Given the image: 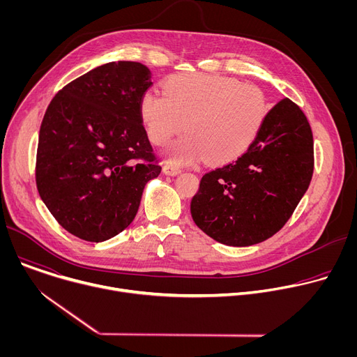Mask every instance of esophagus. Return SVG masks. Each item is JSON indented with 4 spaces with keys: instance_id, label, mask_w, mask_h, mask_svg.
<instances>
[{
    "instance_id": "obj_1",
    "label": "esophagus",
    "mask_w": 357,
    "mask_h": 357,
    "mask_svg": "<svg viewBox=\"0 0 357 357\" xmlns=\"http://www.w3.org/2000/svg\"><path fill=\"white\" fill-rule=\"evenodd\" d=\"M162 171H164V174L165 175H171V176H176V175H179L181 174V169L179 168H176V167H172V165H164V168H162Z\"/></svg>"
}]
</instances>
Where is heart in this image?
<instances>
[{
	"mask_svg": "<svg viewBox=\"0 0 357 357\" xmlns=\"http://www.w3.org/2000/svg\"><path fill=\"white\" fill-rule=\"evenodd\" d=\"M162 91H146L139 105L149 139L167 145L183 130L168 152L172 164L186 165L206 157L212 164H229L245 154L267 119L264 93L230 77L185 73L168 77Z\"/></svg>",
	"mask_w": 357,
	"mask_h": 357,
	"instance_id": "heart-1",
	"label": "heart"
}]
</instances>
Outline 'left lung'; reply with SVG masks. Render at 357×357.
<instances>
[{
  "label": "left lung",
  "instance_id": "8db88e82",
  "mask_svg": "<svg viewBox=\"0 0 357 357\" xmlns=\"http://www.w3.org/2000/svg\"><path fill=\"white\" fill-rule=\"evenodd\" d=\"M314 174V138L302 110L282 98L236 162L205 174L192 197L196 226L233 247L261 243L291 218Z\"/></svg>",
  "mask_w": 357,
  "mask_h": 357
}]
</instances>
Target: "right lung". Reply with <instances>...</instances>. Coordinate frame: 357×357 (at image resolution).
I'll return each mask as SVG.
<instances>
[{"label": "right lung", "instance_id": "obj_1", "mask_svg": "<svg viewBox=\"0 0 357 357\" xmlns=\"http://www.w3.org/2000/svg\"><path fill=\"white\" fill-rule=\"evenodd\" d=\"M152 84L138 62L101 65L66 84L47 106L36 186L58 223L100 243L134 220L144 186L161 174L139 113Z\"/></svg>", "mask_w": 357, "mask_h": 357}]
</instances>
